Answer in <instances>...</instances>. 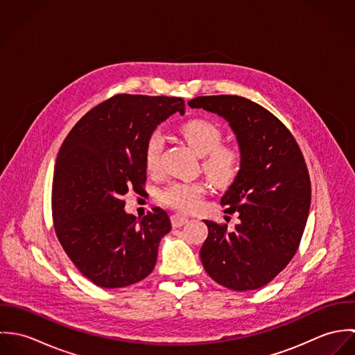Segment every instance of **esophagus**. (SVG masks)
Listing matches in <instances>:
<instances>
[{
	"label": "esophagus",
	"instance_id": "1",
	"mask_svg": "<svg viewBox=\"0 0 355 355\" xmlns=\"http://www.w3.org/2000/svg\"><path fill=\"white\" fill-rule=\"evenodd\" d=\"M187 221H189V218H187L186 216L179 214V213L171 216V223H172V227H173V228H179V227L184 225Z\"/></svg>",
	"mask_w": 355,
	"mask_h": 355
}]
</instances>
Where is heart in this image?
Listing matches in <instances>:
<instances>
[{
    "label": "heart",
    "instance_id": "obj_1",
    "mask_svg": "<svg viewBox=\"0 0 355 355\" xmlns=\"http://www.w3.org/2000/svg\"><path fill=\"white\" fill-rule=\"evenodd\" d=\"M180 134L187 145L203 158L202 168L207 179L218 186H230L239 175L242 166L241 152L234 146H224L223 132L209 120L194 119L180 127ZM164 137L159 131L152 132L145 144V165L149 172H158ZM206 189L200 182H175L159 193L161 202L180 211L198 207Z\"/></svg>",
    "mask_w": 355,
    "mask_h": 355
}]
</instances>
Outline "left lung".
Wrapping results in <instances>:
<instances>
[{"label": "left lung", "mask_w": 355, "mask_h": 355, "mask_svg": "<svg viewBox=\"0 0 355 355\" xmlns=\"http://www.w3.org/2000/svg\"><path fill=\"white\" fill-rule=\"evenodd\" d=\"M189 105L225 119L242 155L241 172L220 201L241 221L228 231L205 220L203 268L227 288H261L287 266L304 235L311 200L304 155L287 127L248 98L207 96Z\"/></svg>", "instance_id": "left-lung-1"}]
</instances>
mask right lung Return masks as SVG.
<instances>
[{
    "label": "right lung",
    "mask_w": 355,
    "mask_h": 355,
    "mask_svg": "<svg viewBox=\"0 0 355 355\" xmlns=\"http://www.w3.org/2000/svg\"><path fill=\"white\" fill-rule=\"evenodd\" d=\"M184 114L176 97L119 94L87 112L55 159L51 213L55 235L73 265L102 288L144 280L171 231L165 210L144 218L124 210V196L144 191L145 144L169 116Z\"/></svg>",
    "instance_id": "right-lung-1"
}]
</instances>
